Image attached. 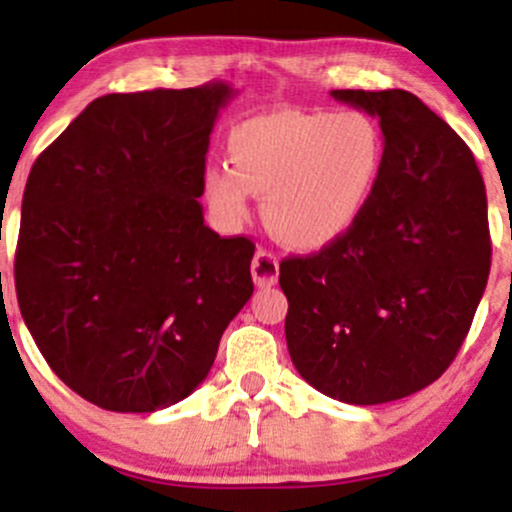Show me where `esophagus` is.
I'll return each instance as SVG.
<instances>
[{
    "mask_svg": "<svg viewBox=\"0 0 512 512\" xmlns=\"http://www.w3.org/2000/svg\"><path fill=\"white\" fill-rule=\"evenodd\" d=\"M250 272L252 281H255V286H260V289H264V286H274L276 279H279V260H276L274 252L260 248L255 252Z\"/></svg>",
    "mask_w": 512,
    "mask_h": 512,
    "instance_id": "esophagus-1",
    "label": "esophagus"
}]
</instances>
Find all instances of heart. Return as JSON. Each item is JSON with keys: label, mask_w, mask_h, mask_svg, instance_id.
<instances>
[{"label": "heart", "mask_w": 512, "mask_h": 512, "mask_svg": "<svg viewBox=\"0 0 512 512\" xmlns=\"http://www.w3.org/2000/svg\"><path fill=\"white\" fill-rule=\"evenodd\" d=\"M383 127L361 110H284L240 122L228 134V163L204 173L216 219L238 226L250 192L264 197V223L289 248L337 243L366 214L385 173Z\"/></svg>", "instance_id": "b5f03b06"}]
</instances>
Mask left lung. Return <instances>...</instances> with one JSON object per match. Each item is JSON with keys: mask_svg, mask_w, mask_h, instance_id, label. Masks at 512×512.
<instances>
[{"mask_svg": "<svg viewBox=\"0 0 512 512\" xmlns=\"http://www.w3.org/2000/svg\"><path fill=\"white\" fill-rule=\"evenodd\" d=\"M332 96L378 117L385 173L344 238L281 262L284 330L305 383L366 407L414 395L448 370L489 279V216L469 146L414 93Z\"/></svg>", "mask_w": 512, "mask_h": 512, "instance_id": "left-lung-1", "label": "left lung"}]
</instances>
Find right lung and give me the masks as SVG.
I'll return each mask as SVG.
<instances>
[{"label": "right lung", "mask_w": 512, "mask_h": 512, "mask_svg": "<svg viewBox=\"0 0 512 512\" xmlns=\"http://www.w3.org/2000/svg\"><path fill=\"white\" fill-rule=\"evenodd\" d=\"M226 81L96 98L28 175L16 296L64 385L108 411L166 409L209 375L252 296L248 238L204 223Z\"/></svg>", "instance_id": "1"}]
</instances>
